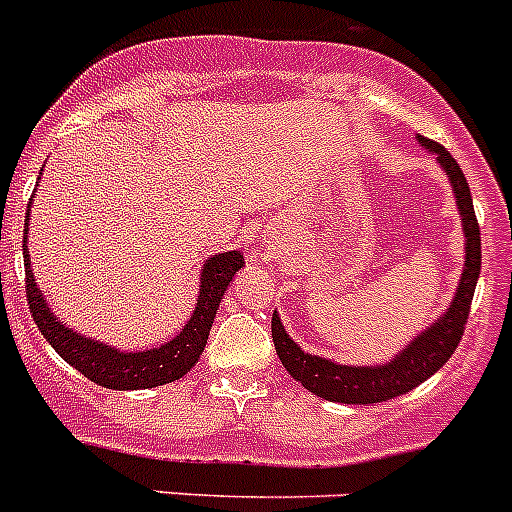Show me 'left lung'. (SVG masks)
Returning a JSON list of instances; mask_svg holds the SVG:
<instances>
[{
    "instance_id": "8db88e82",
    "label": "left lung",
    "mask_w": 512,
    "mask_h": 512,
    "mask_svg": "<svg viewBox=\"0 0 512 512\" xmlns=\"http://www.w3.org/2000/svg\"><path fill=\"white\" fill-rule=\"evenodd\" d=\"M421 147L434 154L437 164L447 175L449 187L454 192V205H457L459 223L464 233V264L459 274L457 289L452 294V302L447 304L437 320L429 322L421 332L406 342V348L398 350L391 360L375 365H342L337 360L322 358V355L307 353L292 340L279 312L271 317V337H274L276 355L281 365L289 370L294 381L302 383L309 393L335 403H381L388 398L403 396L426 378L437 373L462 340L464 322L470 317V304L475 297L477 279H480V225H477L475 208H472L470 185L464 180L459 164L452 154L437 142L426 137H416Z\"/></svg>"
}]
</instances>
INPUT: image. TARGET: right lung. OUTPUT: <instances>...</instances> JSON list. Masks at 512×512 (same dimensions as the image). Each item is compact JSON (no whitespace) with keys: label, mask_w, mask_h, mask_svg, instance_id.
Listing matches in <instances>:
<instances>
[{"label":"right lung","mask_w":512,"mask_h":512,"mask_svg":"<svg viewBox=\"0 0 512 512\" xmlns=\"http://www.w3.org/2000/svg\"><path fill=\"white\" fill-rule=\"evenodd\" d=\"M42 175V170H40ZM40 180V177H37ZM35 198V195H32ZM30 208L27 205L25 215V241H22V253H25V274H27V302L35 325L40 327L42 337L55 348V353L73 365L78 373H83L88 381L98 383L111 391H142V388H157L164 383L180 381L182 375L190 373V368L200 360L208 342L210 327L215 322L220 302L231 287L236 271L243 269L246 259L243 251H223L208 256L200 266V289L195 299L190 320L185 322L180 332L172 340L154 345L147 350H121L116 345L88 337L75 327L65 325L58 314L50 309L48 299L37 287V279L32 274L30 248H27V231H30Z\"/></svg>","instance_id":"add662e5"}]
</instances>
